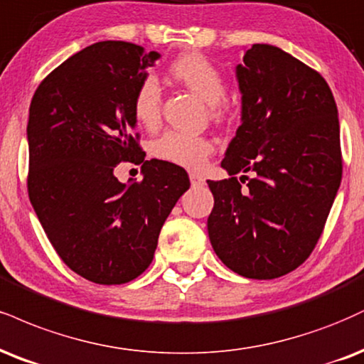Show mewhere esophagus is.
I'll list each match as a JSON object with an SVG mask.
<instances>
[{"label":"esophagus","mask_w":364,"mask_h":364,"mask_svg":"<svg viewBox=\"0 0 364 364\" xmlns=\"http://www.w3.org/2000/svg\"><path fill=\"white\" fill-rule=\"evenodd\" d=\"M190 181H191V185H193V186H200V185H203L205 179H203V176H201L200 173H195V171H191V173H190Z\"/></svg>","instance_id":"obj_1"}]
</instances>
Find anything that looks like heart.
Masks as SVG:
<instances>
[{"instance_id":"1","label":"heart","mask_w":364,"mask_h":364,"mask_svg":"<svg viewBox=\"0 0 364 364\" xmlns=\"http://www.w3.org/2000/svg\"><path fill=\"white\" fill-rule=\"evenodd\" d=\"M169 73L174 80L193 91L201 102L208 105L212 117L222 118L225 115V77L212 60L198 52H188L171 64ZM161 105H163V91L159 81L152 74H146L134 91V117L140 125L152 129L161 118ZM212 151L213 146L207 137L178 132V130H168L151 144V152L157 159L191 169L200 168L212 154Z\"/></svg>"}]
</instances>
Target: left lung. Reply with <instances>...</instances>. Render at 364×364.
<instances>
[{"instance_id": "obj_1", "label": "left lung", "mask_w": 364, "mask_h": 364, "mask_svg": "<svg viewBox=\"0 0 364 364\" xmlns=\"http://www.w3.org/2000/svg\"><path fill=\"white\" fill-rule=\"evenodd\" d=\"M235 77L240 125L220 164L230 178L207 181L208 237L234 273L273 279L307 259L326 225L343 174L339 118L326 80L279 47L254 43ZM237 172L253 173L246 191Z\"/></svg>"}]
</instances>
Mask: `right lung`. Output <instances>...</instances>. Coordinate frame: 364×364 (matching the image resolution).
<instances>
[{"label": "right lung", "instance_id": "right-lung-1", "mask_svg": "<svg viewBox=\"0 0 364 364\" xmlns=\"http://www.w3.org/2000/svg\"><path fill=\"white\" fill-rule=\"evenodd\" d=\"M161 54L96 42L64 60L30 103L28 196L60 259L98 284L132 282L149 268L159 232L190 188L186 171L144 161L134 91ZM143 163V181L120 183L116 166Z\"/></svg>", "mask_w": 364, "mask_h": 364}]
</instances>
